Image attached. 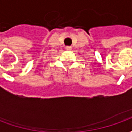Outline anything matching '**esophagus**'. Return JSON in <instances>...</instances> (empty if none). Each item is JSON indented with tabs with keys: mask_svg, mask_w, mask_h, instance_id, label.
<instances>
[{
	"mask_svg": "<svg viewBox=\"0 0 132 132\" xmlns=\"http://www.w3.org/2000/svg\"><path fill=\"white\" fill-rule=\"evenodd\" d=\"M66 49H67V50H71V46H66Z\"/></svg>",
	"mask_w": 132,
	"mask_h": 132,
	"instance_id": "34e87169",
	"label": "esophagus"
}]
</instances>
